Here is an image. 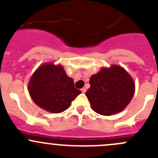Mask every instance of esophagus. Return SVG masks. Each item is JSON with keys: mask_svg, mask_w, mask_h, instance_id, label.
<instances>
[{"mask_svg": "<svg viewBox=\"0 0 158 158\" xmlns=\"http://www.w3.org/2000/svg\"><path fill=\"white\" fill-rule=\"evenodd\" d=\"M81 91H82V93H85V92H86V89H85V87H83V88H82V89H81Z\"/></svg>", "mask_w": 158, "mask_h": 158, "instance_id": "obj_1", "label": "esophagus"}]
</instances>
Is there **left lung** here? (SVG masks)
I'll return each instance as SVG.
<instances>
[{"label": "left lung", "mask_w": 158, "mask_h": 158, "mask_svg": "<svg viewBox=\"0 0 158 158\" xmlns=\"http://www.w3.org/2000/svg\"><path fill=\"white\" fill-rule=\"evenodd\" d=\"M89 84L91 86L85 95L92 109L102 115L122 111L135 93L132 78L123 68L118 66L102 69L91 76Z\"/></svg>", "instance_id": "obj_1"}]
</instances>
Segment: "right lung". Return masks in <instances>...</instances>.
Listing matches in <instances>:
<instances>
[{
    "mask_svg": "<svg viewBox=\"0 0 158 158\" xmlns=\"http://www.w3.org/2000/svg\"><path fill=\"white\" fill-rule=\"evenodd\" d=\"M32 99L39 107L52 113L64 111L81 93L61 66L46 64L33 73L29 82Z\"/></svg>",
    "mask_w": 158,
    "mask_h": 158,
    "instance_id": "add662e5",
    "label": "right lung"
}]
</instances>
